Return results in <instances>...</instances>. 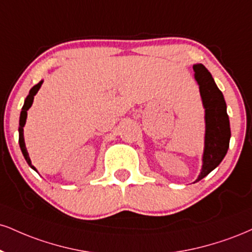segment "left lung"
Here are the masks:
<instances>
[{
  "mask_svg": "<svg viewBox=\"0 0 252 252\" xmlns=\"http://www.w3.org/2000/svg\"><path fill=\"white\" fill-rule=\"evenodd\" d=\"M195 80L199 86V94L204 108L205 135L204 150L202 156V169L197 180L201 181L222 162L229 149L231 137L226 103L222 92L218 89L213 76L201 63L192 65Z\"/></svg>",
  "mask_w": 252,
  "mask_h": 252,
  "instance_id": "1",
  "label": "left lung"
}]
</instances>
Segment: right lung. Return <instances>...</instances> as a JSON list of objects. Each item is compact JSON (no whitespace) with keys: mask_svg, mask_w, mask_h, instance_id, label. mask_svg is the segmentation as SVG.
<instances>
[{"mask_svg":"<svg viewBox=\"0 0 252 252\" xmlns=\"http://www.w3.org/2000/svg\"><path fill=\"white\" fill-rule=\"evenodd\" d=\"M42 83H43V80L39 81L36 86H34L30 89L29 92V95L26 97V99H24V104L22 107V110H21V115H20V126H19V143H20V148H21V151H22L24 158H26L27 163H28L29 166L32 169H34L35 171L36 168L34 165L32 164V160H30V157H29V154L28 151H27V148H26V143H24V136H23V126H26V122H27V115L28 113L27 111L29 110V108L32 107V101H34V96L37 94V92L39 90V88H41Z\"/></svg>","mask_w":252,"mask_h":252,"instance_id":"obj_1","label":"right lung"}]
</instances>
